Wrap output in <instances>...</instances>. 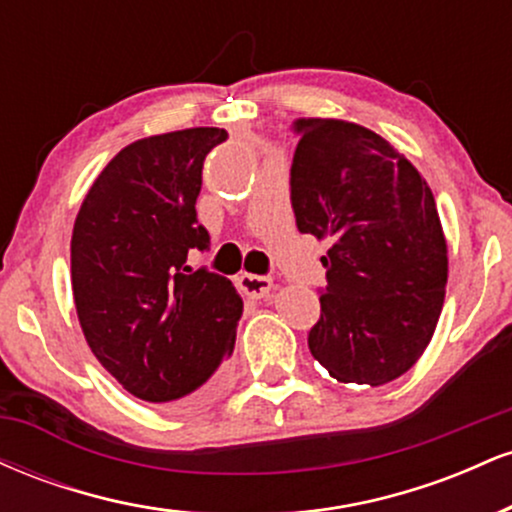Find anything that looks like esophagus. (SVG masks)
Instances as JSON below:
<instances>
[{"label":"esophagus","instance_id":"1","mask_svg":"<svg viewBox=\"0 0 512 512\" xmlns=\"http://www.w3.org/2000/svg\"><path fill=\"white\" fill-rule=\"evenodd\" d=\"M238 289L243 293H248V296H252V298H264V296H269V291L274 289V281L269 279V276H260V274H240Z\"/></svg>","mask_w":512,"mask_h":512}]
</instances>
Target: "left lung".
I'll use <instances>...</instances> for the list:
<instances>
[{
    "label": "left lung",
    "mask_w": 512,
    "mask_h": 512,
    "mask_svg": "<svg viewBox=\"0 0 512 512\" xmlns=\"http://www.w3.org/2000/svg\"><path fill=\"white\" fill-rule=\"evenodd\" d=\"M296 226L330 250L310 354L339 383L385 385L419 361L448 284L431 187L387 139L356 122L298 120Z\"/></svg>",
    "instance_id": "left-lung-1"
}]
</instances>
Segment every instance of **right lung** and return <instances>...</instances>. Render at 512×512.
I'll return each instance as SVG.
<instances>
[{
	"label": "right lung",
	"instance_id": "add662e5",
	"mask_svg": "<svg viewBox=\"0 0 512 512\" xmlns=\"http://www.w3.org/2000/svg\"><path fill=\"white\" fill-rule=\"evenodd\" d=\"M226 129L190 127L127 144L86 192L72 231V293L93 356L129 395L199 407L219 390L243 313L236 286L207 269L197 221L204 158Z\"/></svg>",
	"mask_w": 512,
	"mask_h": 512
}]
</instances>
